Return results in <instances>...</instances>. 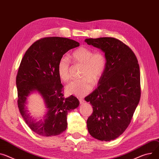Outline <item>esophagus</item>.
<instances>
[{
    "label": "esophagus",
    "mask_w": 159,
    "mask_h": 159,
    "mask_svg": "<svg viewBox=\"0 0 159 159\" xmlns=\"http://www.w3.org/2000/svg\"><path fill=\"white\" fill-rule=\"evenodd\" d=\"M79 101H80V104H84V103L85 102L84 100L83 99H82V98H80V99H79Z\"/></svg>",
    "instance_id": "34e87169"
}]
</instances>
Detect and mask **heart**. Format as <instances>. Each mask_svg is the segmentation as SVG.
Instances as JSON below:
<instances>
[{"label":"heart","mask_w":159,"mask_h":159,"mask_svg":"<svg viewBox=\"0 0 159 159\" xmlns=\"http://www.w3.org/2000/svg\"><path fill=\"white\" fill-rule=\"evenodd\" d=\"M71 60L76 64L83 66L81 77L79 80L72 81L66 88L70 95L83 96L89 93L93 87V83H98L102 79L106 67V58L100 52H94L92 49L81 46L72 52ZM70 62L66 57L61 58L57 65V72L60 79L66 82L69 80Z\"/></svg>","instance_id":"b5f03b06"}]
</instances>
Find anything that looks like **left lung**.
I'll list each match as a JSON object with an SVG mask.
<instances>
[{"label":"left lung","mask_w":159,"mask_h":159,"mask_svg":"<svg viewBox=\"0 0 159 159\" xmlns=\"http://www.w3.org/2000/svg\"><path fill=\"white\" fill-rule=\"evenodd\" d=\"M89 45L105 53L106 67L98 87L84 98L93 113L87 121L90 135L110 141L121 135L130 124L141 97L140 70L131 49L113 38L86 39Z\"/></svg>","instance_id":"8db88e82"}]
</instances>
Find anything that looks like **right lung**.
I'll return each mask as SVG.
<instances>
[{
	"label": "right lung",
	"mask_w": 159,
	"mask_h": 159,
	"mask_svg": "<svg viewBox=\"0 0 159 159\" xmlns=\"http://www.w3.org/2000/svg\"><path fill=\"white\" fill-rule=\"evenodd\" d=\"M79 46L78 42L68 38H44L32 44L21 61L16 80L18 106L27 125L39 135L50 137L62 133L67 127V113L80 105L75 96L64 98L57 72L59 60ZM34 92L40 94L47 108L39 120L30 115L26 107L28 97Z\"/></svg>",
	"instance_id": "right-lung-1"
}]
</instances>
